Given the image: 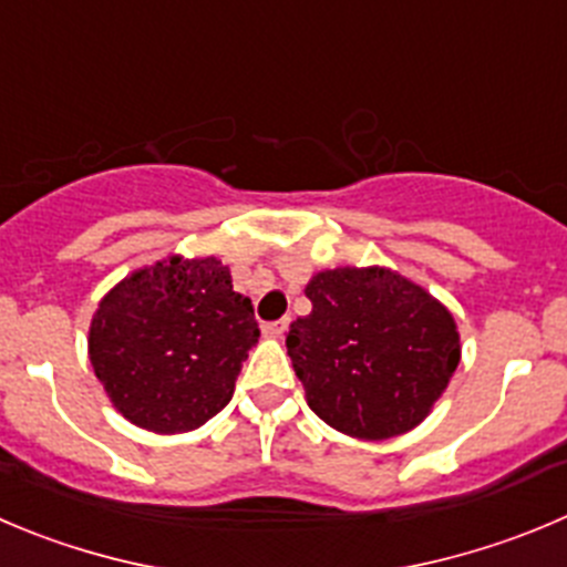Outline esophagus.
<instances>
[{
	"mask_svg": "<svg viewBox=\"0 0 567 567\" xmlns=\"http://www.w3.org/2000/svg\"><path fill=\"white\" fill-rule=\"evenodd\" d=\"M287 331H289V317H284V320L267 322V326H264V333H267V337H272V339H280Z\"/></svg>",
	"mask_w": 567,
	"mask_h": 567,
	"instance_id": "1",
	"label": "esophagus"
}]
</instances>
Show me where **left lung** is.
Returning <instances> with one entry per match:
<instances>
[{
    "instance_id": "1",
    "label": "left lung",
    "mask_w": 567,
    "mask_h": 567,
    "mask_svg": "<svg viewBox=\"0 0 567 567\" xmlns=\"http://www.w3.org/2000/svg\"><path fill=\"white\" fill-rule=\"evenodd\" d=\"M306 298L287 350L311 412L355 440L417 429L462 359L449 306L379 264L315 272Z\"/></svg>"
}]
</instances>
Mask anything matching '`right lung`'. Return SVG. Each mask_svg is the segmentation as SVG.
Masks as SVG:
<instances>
[{
    "label": "right lung",
    "instance_id": "add662e5",
    "mask_svg": "<svg viewBox=\"0 0 567 567\" xmlns=\"http://www.w3.org/2000/svg\"><path fill=\"white\" fill-rule=\"evenodd\" d=\"M261 331L217 256H166L100 300L89 359L113 409L153 434H183L223 412Z\"/></svg>",
    "mask_w": 567,
    "mask_h": 567
}]
</instances>
